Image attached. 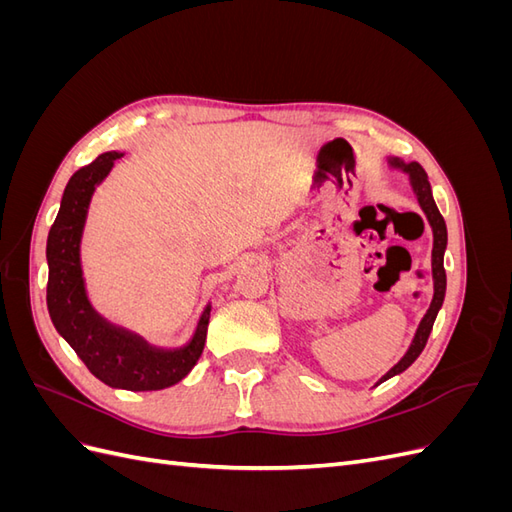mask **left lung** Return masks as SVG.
I'll return each instance as SVG.
<instances>
[{"label": "left lung", "instance_id": "8db88e82", "mask_svg": "<svg viewBox=\"0 0 512 512\" xmlns=\"http://www.w3.org/2000/svg\"><path fill=\"white\" fill-rule=\"evenodd\" d=\"M393 166H399L404 168L406 173L410 175V181H412V188L416 192V198L418 203H421L427 220L433 228V254H431V267H433V288H436V292H433V301L427 309L425 318L421 320V324H418V331L414 335V342L410 346V350L406 352L404 359H401L389 374L382 376L380 382L389 380L397 374H401V371H406L416 359L418 354L423 352L427 339H429V333L433 329V322H436V316L440 312L442 307V301H444V292H446V271H444V250H446V224H444V218L440 215L438 207H436V200H433L431 196V185L427 181V173L425 168L418 164V162H410V164H404L399 160H393Z\"/></svg>", "mask_w": 512, "mask_h": 512}]
</instances>
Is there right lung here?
I'll use <instances>...</instances> for the list:
<instances>
[{
  "mask_svg": "<svg viewBox=\"0 0 512 512\" xmlns=\"http://www.w3.org/2000/svg\"><path fill=\"white\" fill-rule=\"evenodd\" d=\"M117 151H106L70 177L46 241V305L59 335L98 380L126 391H160L190 374L205 348L209 312L200 316L192 342L181 350H156L141 337L111 327L89 305L81 271V235L96 185L108 175Z\"/></svg>",
  "mask_w": 512,
  "mask_h": 512,
  "instance_id": "obj_1",
  "label": "right lung"
}]
</instances>
